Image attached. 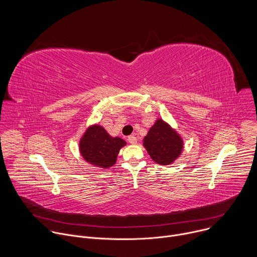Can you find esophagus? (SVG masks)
Segmentation results:
<instances>
[{"instance_id": "1", "label": "esophagus", "mask_w": 257, "mask_h": 257, "mask_svg": "<svg viewBox=\"0 0 257 257\" xmlns=\"http://www.w3.org/2000/svg\"><path fill=\"white\" fill-rule=\"evenodd\" d=\"M128 142L131 144H136L137 143V138L134 135L128 136Z\"/></svg>"}]
</instances>
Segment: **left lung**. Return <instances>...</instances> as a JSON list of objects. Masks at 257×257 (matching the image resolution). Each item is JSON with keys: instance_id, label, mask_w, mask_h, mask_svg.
Returning <instances> with one entry per match:
<instances>
[{"instance_id": "obj_1", "label": "left lung", "mask_w": 257, "mask_h": 257, "mask_svg": "<svg viewBox=\"0 0 257 257\" xmlns=\"http://www.w3.org/2000/svg\"><path fill=\"white\" fill-rule=\"evenodd\" d=\"M151 158L159 165H170L183 150V140L166 122L159 119L143 139Z\"/></svg>"}]
</instances>
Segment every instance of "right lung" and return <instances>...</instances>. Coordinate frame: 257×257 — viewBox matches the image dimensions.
I'll return each instance as SVG.
<instances>
[{"mask_svg":"<svg viewBox=\"0 0 257 257\" xmlns=\"http://www.w3.org/2000/svg\"><path fill=\"white\" fill-rule=\"evenodd\" d=\"M126 145L120 137H112L98 125L89 127L80 140L79 148L83 159L98 168H109L115 165L120 150Z\"/></svg>","mask_w":257,"mask_h":257,"instance_id":"1","label":"right lung"}]
</instances>
